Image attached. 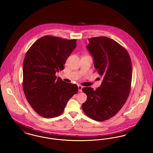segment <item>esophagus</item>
<instances>
[{
	"label": "esophagus",
	"mask_w": 153,
	"mask_h": 153,
	"mask_svg": "<svg viewBox=\"0 0 153 153\" xmlns=\"http://www.w3.org/2000/svg\"><path fill=\"white\" fill-rule=\"evenodd\" d=\"M82 88H83V86H80V85L78 86V91H79V92L82 91Z\"/></svg>",
	"instance_id": "obj_1"
}]
</instances>
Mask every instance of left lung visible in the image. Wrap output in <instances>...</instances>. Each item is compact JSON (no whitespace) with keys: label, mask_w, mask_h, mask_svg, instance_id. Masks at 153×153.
Segmentation results:
<instances>
[{"label":"left lung","mask_w":153,"mask_h":153,"mask_svg":"<svg viewBox=\"0 0 153 153\" xmlns=\"http://www.w3.org/2000/svg\"><path fill=\"white\" fill-rule=\"evenodd\" d=\"M88 40L86 48L103 80L95 90L82 88L87 100L82 107L90 118L103 121L114 116L126 103L131 88L132 64L127 51L116 41L107 37Z\"/></svg>","instance_id":"1"}]
</instances>
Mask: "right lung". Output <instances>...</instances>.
Masks as SVG:
<instances>
[{"label": "right lung", "instance_id": "add662e5", "mask_svg": "<svg viewBox=\"0 0 153 153\" xmlns=\"http://www.w3.org/2000/svg\"><path fill=\"white\" fill-rule=\"evenodd\" d=\"M76 40L45 36L27 51L23 65V88L25 97L37 113L53 118L63 112L68 101L78 92L75 84L66 83L55 75L64 65Z\"/></svg>", "mask_w": 153, "mask_h": 153}]
</instances>
